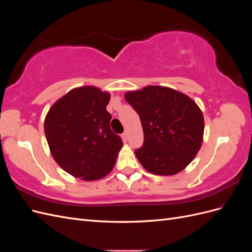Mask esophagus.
<instances>
[{
  "label": "esophagus",
  "mask_w": 252,
  "mask_h": 252,
  "mask_svg": "<svg viewBox=\"0 0 252 252\" xmlns=\"http://www.w3.org/2000/svg\"><path fill=\"white\" fill-rule=\"evenodd\" d=\"M122 136H123V140H124V141H127V140H128V131L125 130L124 133L122 134Z\"/></svg>",
  "instance_id": "obj_1"
}]
</instances>
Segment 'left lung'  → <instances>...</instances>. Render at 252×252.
Listing matches in <instances>:
<instances>
[{"mask_svg": "<svg viewBox=\"0 0 252 252\" xmlns=\"http://www.w3.org/2000/svg\"><path fill=\"white\" fill-rule=\"evenodd\" d=\"M125 100L141 119L144 144L134 154L144 168L157 175L185 169L203 143L204 117L196 103L178 90L152 85L128 91Z\"/></svg>", "mask_w": 252, "mask_h": 252, "instance_id": "8db88e82", "label": "left lung"}]
</instances>
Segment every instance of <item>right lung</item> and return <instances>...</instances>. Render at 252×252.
<instances>
[{"label": "right lung", "mask_w": 252, "mask_h": 252, "mask_svg": "<svg viewBox=\"0 0 252 252\" xmlns=\"http://www.w3.org/2000/svg\"><path fill=\"white\" fill-rule=\"evenodd\" d=\"M109 100L106 91L82 86L60 97L46 114L44 130L51 155L74 178L102 179L117 162L123 142L110 128Z\"/></svg>", "instance_id": "add662e5"}]
</instances>
